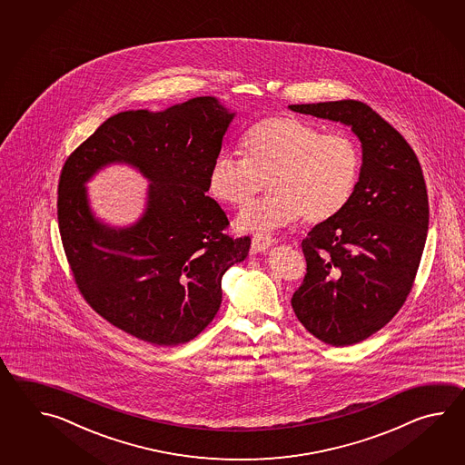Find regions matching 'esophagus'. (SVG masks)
<instances>
[{"label": "esophagus", "instance_id": "obj_1", "mask_svg": "<svg viewBox=\"0 0 465 465\" xmlns=\"http://www.w3.org/2000/svg\"><path fill=\"white\" fill-rule=\"evenodd\" d=\"M274 244V239L271 236H267V234H256V236L252 237V242H251V247H252V251L254 252H266L269 247Z\"/></svg>", "mask_w": 465, "mask_h": 465}]
</instances>
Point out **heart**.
<instances>
[{"label": "heart", "instance_id": "heart-1", "mask_svg": "<svg viewBox=\"0 0 465 465\" xmlns=\"http://www.w3.org/2000/svg\"><path fill=\"white\" fill-rule=\"evenodd\" d=\"M242 158L221 154L209 169L208 191L221 204L244 208L267 183L269 196L237 218L242 231L267 232L301 218H332L352 196L362 158L346 134H324L302 119L256 123L241 143Z\"/></svg>", "mask_w": 465, "mask_h": 465}]
</instances>
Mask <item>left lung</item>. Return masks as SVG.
I'll use <instances>...</instances> for the list:
<instances>
[{"label":"left lung","mask_w":465,"mask_h":465,"mask_svg":"<svg viewBox=\"0 0 465 465\" xmlns=\"http://www.w3.org/2000/svg\"><path fill=\"white\" fill-rule=\"evenodd\" d=\"M289 109L342 123L361 141L356 189L302 239L307 272L291 301L312 336L351 346L386 326L412 289L429 229L424 174L401 133L361 101Z\"/></svg>","instance_id":"8db88e82"}]
</instances>
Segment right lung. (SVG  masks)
I'll use <instances>...</instances> for the list:
<instances>
[{"label":"right lung","instance_id":"obj_1","mask_svg":"<svg viewBox=\"0 0 465 465\" xmlns=\"http://www.w3.org/2000/svg\"><path fill=\"white\" fill-rule=\"evenodd\" d=\"M236 113L199 96L163 111L106 119L61 171V241L81 294L113 326L154 346L189 342L218 314L221 279L249 254V237L208 193L209 169ZM126 163L149 179L143 214L129 227L96 219L85 183Z\"/></svg>","mask_w":465,"mask_h":465}]
</instances>
